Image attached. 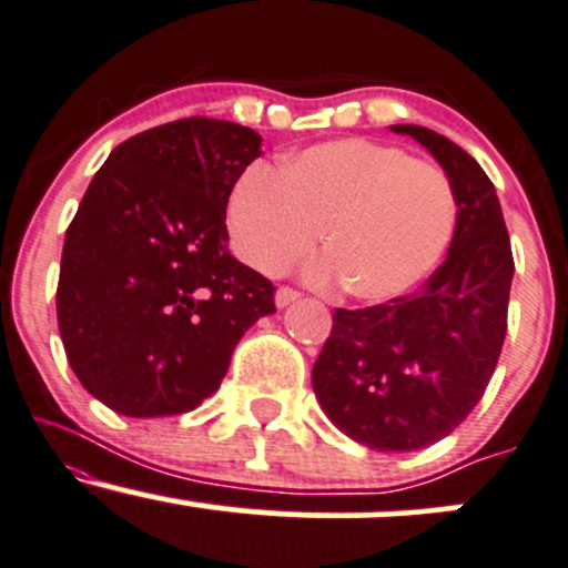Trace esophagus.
Listing matches in <instances>:
<instances>
[{"label":"esophagus","mask_w":568,"mask_h":568,"mask_svg":"<svg viewBox=\"0 0 568 568\" xmlns=\"http://www.w3.org/2000/svg\"><path fill=\"white\" fill-rule=\"evenodd\" d=\"M298 296H302V293L293 291V288H285V285H283V288H277V293H275V304L280 306V310H283V306H288V304L296 302Z\"/></svg>","instance_id":"34e87169"}]
</instances>
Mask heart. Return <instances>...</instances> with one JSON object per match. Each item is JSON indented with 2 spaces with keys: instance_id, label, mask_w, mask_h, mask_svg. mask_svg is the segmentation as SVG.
Wrapping results in <instances>:
<instances>
[{
  "instance_id": "1",
  "label": "heart",
  "mask_w": 568,
  "mask_h": 568,
  "mask_svg": "<svg viewBox=\"0 0 568 568\" xmlns=\"http://www.w3.org/2000/svg\"><path fill=\"white\" fill-rule=\"evenodd\" d=\"M455 184L428 161L371 140H333L254 163L227 201L232 248L280 275L310 254L323 230L317 283L341 280L359 302H392L423 283L453 241Z\"/></svg>"
}]
</instances>
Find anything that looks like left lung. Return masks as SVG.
Listing matches in <instances>:
<instances>
[{
    "label": "left lung",
    "instance_id": "8db88e82",
    "mask_svg": "<svg viewBox=\"0 0 568 568\" xmlns=\"http://www.w3.org/2000/svg\"><path fill=\"white\" fill-rule=\"evenodd\" d=\"M455 184L447 258L413 296L336 310L312 371L320 407L338 432L378 453L444 439L479 405L508 331L514 254L495 184L460 145L426 126L394 124Z\"/></svg>",
    "mask_w": 568,
    "mask_h": 568
}]
</instances>
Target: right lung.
Segmentation results:
<instances>
[{"instance_id": "obj_1", "label": "right lung", "mask_w": 568, "mask_h": 568, "mask_svg": "<svg viewBox=\"0 0 568 568\" xmlns=\"http://www.w3.org/2000/svg\"><path fill=\"white\" fill-rule=\"evenodd\" d=\"M254 129L180 119L129 136L68 224L58 327L68 365L129 418L195 409L243 333L275 312V285L227 248V201L262 155Z\"/></svg>"}]
</instances>
